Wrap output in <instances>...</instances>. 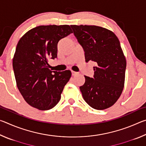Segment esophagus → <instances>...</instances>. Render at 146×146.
I'll return each instance as SVG.
<instances>
[{"label":"esophagus","mask_w":146,"mask_h":146,"mask_svg":"<svg viewBox=\"0 0 146 146\" xmlns=\"http://www.w3.org/2000/svg\"><path fill=\"white\" fill-rule=\"evenodd\" d=\"M71 73H72V75H75L76 74H78V72H76V71H71Z\"/></svg>","instance_id":"1"}]
</instances>
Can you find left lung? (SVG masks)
<instances>
[{"label":"left lung","mask_w":146,"mask_h":146,"mask_svg":"<svg viewBox=\"0 0 146 146\" xmlns=\"http://www.w3.org/2000/svg\"><path fill=\"white\" fill-rule=\"evenodd\" d=\"M84 51L86 62L97 63L93 78L85 76L80 86L84 100L95 110L112 106L124 86L126 60L120 41L114 33L97 26H70Z\"/></svg>","instance_id":"8db88e82"}]
</instances>
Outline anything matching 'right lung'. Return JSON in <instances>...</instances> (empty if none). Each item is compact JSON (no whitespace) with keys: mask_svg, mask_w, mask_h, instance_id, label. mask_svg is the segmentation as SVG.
<instances>
[{"mask_svg":"<svg viewBox=\"0 0 146 146\" xmlns=\"http://www.w3.org/2000/svg\"><path fill=\"white\" fill-rule=\"evenodd\" d=\"M72 33L69 25L39 26L19 40L13 68L17 88L32 107L48 110L60 101L71 73L70 70L51 71L48 60L57 57L58 41Z\"/></svg>","mask_w":146,"mask_h":146,"instance_id":"1","label":"right lung"}]
</instances>
